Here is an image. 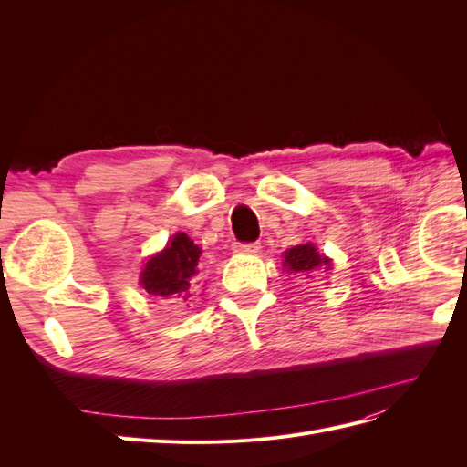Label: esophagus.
Segmentation results:
<instances>
[{
  "mask_svg": "<svg viewBox=\"0 0 467 467\" xmlns=\"http://www.w3.org/2000/svg\"><path fill=\"white\" fill-rule=\"evenodd\" d=\"M234 251L247 253V255H253V253H259L261 251V245L259 244H235Z\"/></svg>",
  "mask_w": 467,
  "mask_h": 467,
  "instance_id": "34e87169",
  "label": "esophagus"
}]
</instances>
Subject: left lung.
<instances>
[{"label": "left lung", "mask_w": 467, "mask_h": 467, "mask_svg": "<svg viewBox=\"0 0 467 467\" xmlns=\"http://www.w3.org/2000/svg\"><path fill=\"white\" fill-rule=\"evenodd\" d=\"M327 268L331 266V259L325 255H319V251L316 249L314 244H304V245H296L285 253V268L288 273H296L300 276L312 278V273L317 271V268Z\"/></svg>", "instance_id": "left-lung-1"}]
</instances>
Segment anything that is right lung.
Here are the masks:
<instances>
[{
  "label": "right lung",
  "mask_w": 467,
  "mask_h": 467,
  "mask_svg": "<svg viewBox=\"0 0 467 467\" xmlns=\"http://www.w3.org/2000/svg\"><path fill=\"white\" fill-rule=\"evenodd\" d=\"M201 253L187 234H175L167 247L146 263L140 285L150 296L187 302L201 282Z\"/></svg>",
  "instance_id": "right-lung-1"
}]
</instances>
